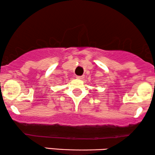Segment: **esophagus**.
<instances>
[{
  "instance_id": "esophagus-1",
  "label": "esophagus",
  "mask_w": 155,
  "mask_h": 155,
  "mask_svg": "<svg viewBox=\"0 0 155 155\" xmlns=\"http://www.w3.org/2000/svg\"><path fill=\"white\" fill-rule=\"evenodd\" d=\"M78 78V79H79V80H82V79H83V78H84V76L83 75H82V76H77V77H76Z\"/></svg>"
}]
</instances>
